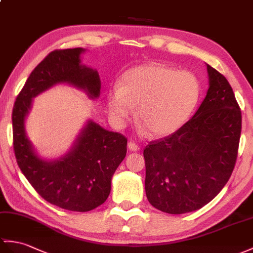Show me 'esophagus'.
<instances>
[{"label":"esophagus","mask_w":253,"mask_h":253,"mask_svg":"<svg viewBox=\"0 0 253 253\" xmlns=\"http://www.w3.org/2000/svg\"><path fill=\"white\" fill-rule=\"evenodd\" d=\"M128 149L134 152V151H138L140 148L137 143H134V142H132V141H130V142H128Z\"/></svg>","instance_id":"1"}]
</instances>
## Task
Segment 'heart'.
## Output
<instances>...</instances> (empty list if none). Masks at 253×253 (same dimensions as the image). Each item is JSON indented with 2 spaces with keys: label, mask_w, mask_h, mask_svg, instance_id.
<instances>
[{
  "label": "heart",
  "mask_w": 253,
  "mask_h": 253,
  "mask_svg": "<svg viewBox=\"0 0 253 253\" xmlns=\"http://www.w3.org/2000/svg\"><path fill=\"white\" fill-rule=\"evenodd\" d=\"M201 93L192 72L164 64L132 68L108 93V110L116 125L123 126L138 107L137 120L154 137L174 132L195 109Z\"/></svg>",
  "instance_id": "1"
}]
</instances>
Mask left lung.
<instances>
[{"instance_id":"left-lung-1","label":"left lung","mask_w":253,"mask_h":253,"mask_svg":"<svg viewBox=\"0 0 253 253\" xmlns=\"http://www.w3.org/2000/svg\"><path fill=\"white\" fill-rule=\"evenodd\" d=\"M207 71V95L192 119L143 151L146 197L163 212L201 209L224 187L236 164L242 112L224 75L209 64Z\"/></svg>"}]
</instances>
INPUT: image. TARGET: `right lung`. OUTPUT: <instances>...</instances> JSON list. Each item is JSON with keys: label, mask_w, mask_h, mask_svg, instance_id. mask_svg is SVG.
Segmentation results:
<instances>
[{"label": "right lung", "mask_w": 253, "mask_h": 253, "mask_svg": "<svg viewBox=\"0 0 253 253\" xmlns=\"http://www.w3.org/2000/svg\"><path fill=\"white\" fill-rule=\"evenodd\" d=\"M82 51L83 48H69L49 52L17 96L11 121L16 161L33 189L57 207L86 212L107 201L112 175L126 156L127 138L89 121L69 154L47 162L34 153L23 125L31 99L57 83L72 84L86 90L90 98L99 97V74L82 66Z\"/></svg>", "instance_id": "obj_1"}]
</instances>
